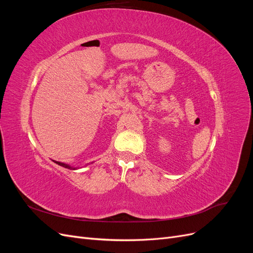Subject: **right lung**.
Masks as SVG:
<instances>
[{
    "mask_svg": "<svg viewBox=\"0 0 253 253\" xmlns=\"http://www.w3.org/2000/svg\"><path fill=\"white\" fill-rule=\"evenodd\" d=\"M56 164H58V165H59V166H61V167H64V168H66V169H70V170H76V169H78V168L72 167V166H70V165H66V164H63V163L56 162Z\"/></svg>",
    "mask_w": 253,
    "mask_h": 253,
    "instance_id": "1",
    "label": "right lung"
}]
</instances>
